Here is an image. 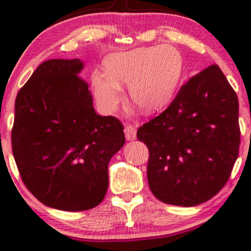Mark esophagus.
<instances>
[{"label":"esophagus","instance_id":"obj_1","mask_svg":"<svg viewBox=\"0 0 251 251\" xmlns=\"http://www.w3.org/2000/svg\"><path fill=\"white\" fill-rule=\"evenodd\" d=\"M125 136H126V140H134L136 138V128L133 127L131 125H127L125 127Z\"/></svg>","mask_w":251,"mask_h":251}]
</instances>
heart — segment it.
<instances>
[{
    "label": "heart",
    "mask_w": 251,
    "mask_h": 251,
    "mask_svg": "<svg viewBox=\"0 0 251 251\" xmlns=\"http://www.w3.org/2000/svg\"><path fill=\"white\" fill-rule=\"evenodd\" d=\"M183 60L173 46L139 47L107 56L105 74L91 76L94 95L106 112L117 109L123 98L120 85L127 83L129 100L145 111L163 106L175 91Z\"/></svg>",
    "instance_id": "1"
}]
</instances>
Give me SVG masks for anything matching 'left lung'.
Returning <instances> with one entry per match:
<instances>
[{
  "label": "left lung",
  "mask_w": 251,
  "mask_h": 251,
  "mask_svg": "<svg viewBox=\"0 0 251 251\" xmlns=\"http://www.w3.org/2000/svg\"><path fill=\"white\" fill-rule=\"evenodd\" d=\"M136 136L149 151L148 184L158 201L199 205L226 185L240 147L239 100L218 65L190 77Z\"/></svg>",
  "instance_id": "1"
}]
</instances>
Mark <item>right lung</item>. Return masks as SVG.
I'll return each instance as SVG.
<instances>
[{
	"label": "right lung",
	"mask_w": 251,
	"mask_h": 251,
	"mask_svg": "<svg viewBox=\"0 0 251 251\" xmlns=\"http://www.w3.org/2000/svg\"><path fill=\"white\" fill-rule=\"evenodd\" d=\"M78 59L43 62L20 89L11 146L16 166L38 201L78 212L100 204L109 186L107 166L125 144L116 117L95 112Z\"/></svg>",
	"instance_id": "1"
}]
</instances>
